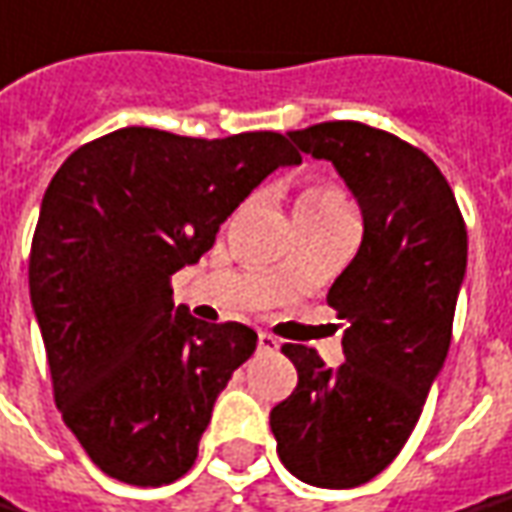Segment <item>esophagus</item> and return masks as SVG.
<instances>
[{"mask_svg": "<svg viewBox=\"0 0 512 512\" xmlns=\"http://www.w3.org/2000/svg\"><path fill=\"white\" fill-rule=\"evenodd\" d=\"M278 348V340L273 334H259V351H276Z\"/></svg>", "mask_w": 512, "mask_h": 512, "instance_id": "esophagus-1", "label": "esophagus"}]
</instances>
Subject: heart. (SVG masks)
Instances as JSON below:
<instances>
[{
  "label": "heart",
  "instance_id": "obj_1",
  "mask_svg": "<svg viewBox=\"0 0 512 512\" xmlns=\"http://www.w3.org/2000/svg\"><path fill=\"white\" fill-rule=\"evenodd\" d=\"M331 206H345V197L334 186H329V183H312L298 197V209L323 211L331 209Z\"/></svg>",
  "mask_w": 512,
  "mask_h": 512
}]
</instances>
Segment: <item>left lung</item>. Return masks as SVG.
Segmentation results:
<instances>
[{
	"mask_svg": "<svg viewBox=\"0 0 512 512\" xmlns=\"http://www.w3.org/2000/svg\"><path fill=\"white\" fill-rule=\"evenodd\" d=\"M290 139L334 164L362 211V245L326 295L345 326V362L329 368L312 348L284 345L298 387L270 429L292 477L357 488L396 460L443 370L468 236L435 161L393 133L323 122Z\"/></svg>",
	"mask_w": 512,
	"mask_h": 512,
	"instance_id": "obj_1",
	"label": "left lung"
}]
</instances>
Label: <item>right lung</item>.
Listing matches in <instances>:
<instances>
[{
    "label": "right lung",
    "instance_id": "obj_1",
    "mask_svg": "<svg viewBox=\"0 0 512 512\" xmlns=\"http://www.w3.org/2000/svg\"><path fill=\"white\" fill-rule=\"evenodd\" d=\"M295 164L301 153L273 130L209 142L122 128L55 172L30 250V301L63 424L108 477L158 488L195 465L256 331L192 317L172 303L169 278L200 262L270 172Z\"/></svg>",
    "mask_w": 512,
    "mask_h": 512
}]
</instances>
